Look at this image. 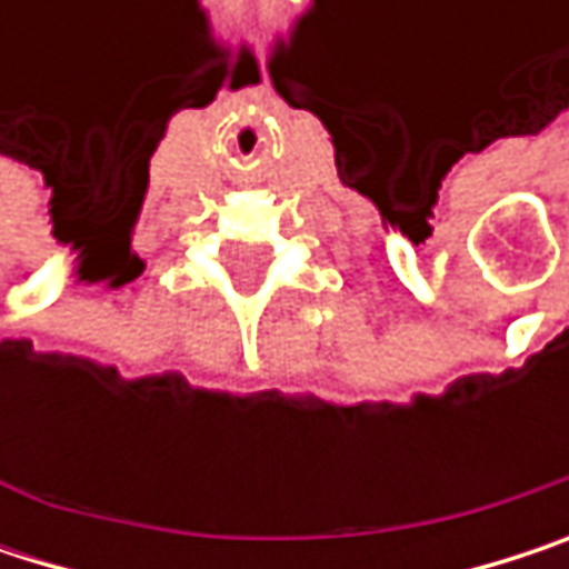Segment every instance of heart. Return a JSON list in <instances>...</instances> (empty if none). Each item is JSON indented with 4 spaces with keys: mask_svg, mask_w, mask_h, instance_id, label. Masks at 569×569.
<instances>
[{
    "mask_svg": "<svg viewBox=\"0 0 569 569\" xmlns=\"http://www.w3.org/2000/svg\"><path fill=\"white\" fill-rule=\"evenodd\" d=\"M260 2H270V0H260ZM247 6H253V2H247Z\"/></svg>",
    "mask_w": 569,
    "mask_h": 569,
    "instance_id": "obj_1",
    "label": "heart"
}]
</instances>
